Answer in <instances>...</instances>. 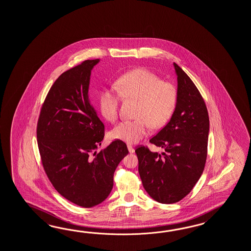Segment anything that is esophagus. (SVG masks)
Here are the masks:
<instances>
[{"instance_id": "esophagus-1", "label": "esophagus", "mask_w": 251, "mask_h": 251, "mask_svg": "<svg viewBox=\"0 0 251 251\" xmlns=\"http://www.w3.org/2000/svg\"><path fill=\"white\" fill-rule=\"evenodd\" d=\"M127 149L128 151H129V152H130V153H133V152H134V148L132 147L131 145H128Z\"/></svg>"}]
</instances>
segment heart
Returning a JSON list of instances; mask_svg holds the SVG:
<instances>
[{
    "instance_id": "1",
    "label": "heart",
    "mask_w": 251,
    "mask_h": 251,
    "mask_svg": "<svg viewBox=\"0 0 251 251\" xmlns=\"http://www.w3.org/2000/svg\"><path fill=\"white\" fill-rule=\"evenodd\" d=\"M118 91L126 98L138 100L135 120L124 121L110 132V138L126 144H137L152 128L164 126L171 119L177 100L174 83L161 80L158 75L144 68L134 69L116 82ZM119 95L112 89H104L99 97L102 117L113 122L118 117Z\"/></svg>"
}]
</instances>
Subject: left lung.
<instances>
[{
	"instance_id": "obj_1",
	"label": "left lung",
	"mask_w": 251,
	"mask_h": 251,
	"mask_svg": "<svg viewBox=\"0 0 251 251\" xmlns=\"http://www.w3.org/2000/svg\"><path fill=\"white\" fill-rule=\"evenodd\" d=\"M177 79V100L170 122L150 140L164 149L161 154L141 146L135 150L144 189L161 203L180 201L203 173L207 156L209 117L198 88L173 64Z\"/></svg>"
}]
</instances>
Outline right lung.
Returning <instances> with one entry per match:
<instances>
[{
    "label": "right lung",
    "instance_id": "1",
    "mask_svg": "<svg viewBox=\"0 0 251 251\" xmlns=\"http://www.w3.org/2000/svg\"><path fill=\"white\" fill-rule=\"evenodd\" d=\"M100 59L86 60L60 75L43 104L37 137L43 167L57 192L85 208L102 203L113 188L126 144L114 141L97 153L104 125L89 99L91 71ZM95 153L93 154V152Z\"/></svg>",
    "mask_w": 251,
    "mask_h": 251
}]
</instances>
